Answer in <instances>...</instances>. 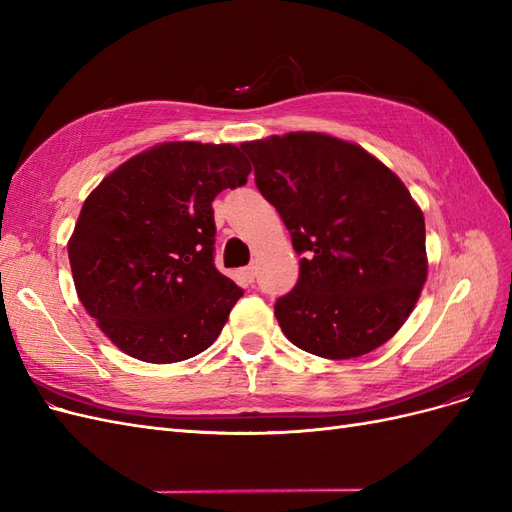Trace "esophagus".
Masks as SVG:
<instances>
[{"mask_svg":"<svg viewBox=\"0 0 512 512\" xmlns=\"http://www.w3.org/2000/svg\"><path fill=\"white\" fill-rule=\"evenodd\" d=\"M241 275L245 277L247 282H254V277H256V267H254V265H250V267H243V269H241Z\"/></svg>","mask_w":512,"mask_h":512,"instance_id":"obj_1","label":"esophagus"}]
</instances>
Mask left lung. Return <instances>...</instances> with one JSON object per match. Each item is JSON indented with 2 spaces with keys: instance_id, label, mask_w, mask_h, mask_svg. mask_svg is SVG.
<instances>
[{
  "instance_id": "obj_1",
  "label": "left lung",
  "mask_w": 512,
  "mask_h": 512,
  "mask_svg": "<svg viewBox=\"0 0 512 512\" xmlns=\"http://www.w3.org/2000/svg\"><path fill=\"white\" fill-rule=\"evenodd\" d=\"M241 149L303 256L297 286L275 303L284 335L333 361L389 342L427 280L425 218L406 185L363 147L320 132Z\"/></svg>"
}]
</instances>
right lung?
I'll list each match as a JSON object with an SVG mask.
<instances>
[{
    "instance_id": "1",
    "label": "right lung",
    "mask_w": 512,
    "mask_h": 512,
    "mask_svg": "<svg viewBox=\"0 0 512 512\" xmlns=\"http://www.w3.org/2000/svg\"><path fill=\"white\" fill-rule=\"evenodd\" d=\"M237 145L175 141L106 175L68 241L76 294L111 342L145 363L207 350L243 290L213 265V198L245 185Z\"/></svg>"
}]
</instances>
